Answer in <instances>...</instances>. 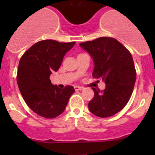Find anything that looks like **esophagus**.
I'll list each match as a JSON object with an SVG mask.
<instances>
[{
  "mask_svg": "<svg viewBox=\"0 0 155 155\" xmlns=\"http://www.w3.org/2000/svg\"><path fill=\"white\" fill-rule=\"evenodd\" d=\"M74 88H75V90H76V91H81V90H82V89H83V87H80V86H78V85H75Z\"/></svg>",
  "mask_w": 155,
  "mask_h": 155,
  "instance_id": "34e87169",
  "label": "esophagus"
}]
</instances>
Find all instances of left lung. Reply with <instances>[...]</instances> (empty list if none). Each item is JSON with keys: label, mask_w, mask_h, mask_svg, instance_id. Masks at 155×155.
<instances>
[{"label": "left lung", "mask_w": 155, "mask_h": 155, "mask_svg": "<svg viewBox=\"0 0 155 155\" xmlns=\"http://www.w3.org/2000/svg\"><path fill=\"white\" fill-rule=\"evenodd\" d=\"M79 46L93 59V77L107 85L104 91L91 87L94 96L88 103L89 110L101 118L112 116L125 107L134 91L137 73L132 55L112 37H100Z\"/></svg>", "instance_id": "8db88e82"}]
</instances>
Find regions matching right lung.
I'll list each match as a JSON object with an SVG mask.
<instances>
[{
	"instance_id": "add662e5",
	"label": "right lung",
	"mask_w": 155,
	"mask_h": 155,
	"mask_svg": "<svg viewBox=\"0 0 155 155\" xmlns=\"http://www.w3.org/2000/svg\"><path fill=\"white\" fill-rule=\"evenodd\" d=\"M76 42L59 43L52 40L37 42L21 56L17 72V83L30 109L46 118L58 116L64 111L74 87L59 88L49 79L60 68L65 54Z\"/></svg>"
}]
</instances>
